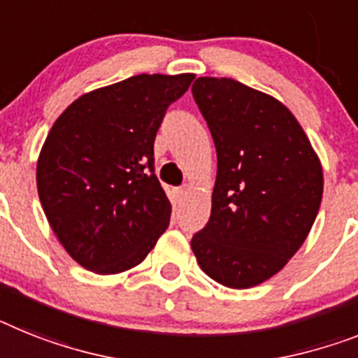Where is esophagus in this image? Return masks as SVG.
<instances>
[{
	"label": "esophagus",
	"mask_w": 358,
	"mask_h": 358,
	"mask_svg": "<svg viewBox=\"0 0 358 358\" xmlns=\"http://www.w3.org/2000/svg\"><path fill=\"white\" fill-rule=\"evenodd\" d=\"M187 191H189L187 185H182V187H174L173 189V194H174V198H176V200H178V202H180V200H182V198L185 196V193H187Z\"/></svg>",
	"instance_id": "esophagus-1"
}]
</instances>
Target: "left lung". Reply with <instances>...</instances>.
<instances>
[{"label": "left lung", "mask_w": 358, "mask_h": 358, "mask_svg": "<svg viewBox=\"0 0 358 358\" xmlns=\"http://www.w3.org/2000/svg\"><path fill=\"white\" fill-rule=\"evenodd\" d=\"M191 91L218 160L211 216L191 248L213 280L248 289L304 244L322 202V167L295 116L271 96L231 78H198Z\"/></svg>", "instance_id": "obj_1"}]
</instances>
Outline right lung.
Listing matches in <instances>:
<instances>
[{
	"label": "right lung",
	"instance_id": "add662e5",
	"mask_svg": "<svg viewBox=\"0 0 358 358\" xmlns=\"http://www.w3.org/2000/svg\"><path fill=\"white\" fill-rule=\"evenodd\" d=\"M193 74H138L83 94L56 120L36 182L69 255L114 275L142 262L167 229L171 202L155 174V138Z\"/></svg>",
	"mask_w": 358,
	"mask_h": 358
}]
</instances>
